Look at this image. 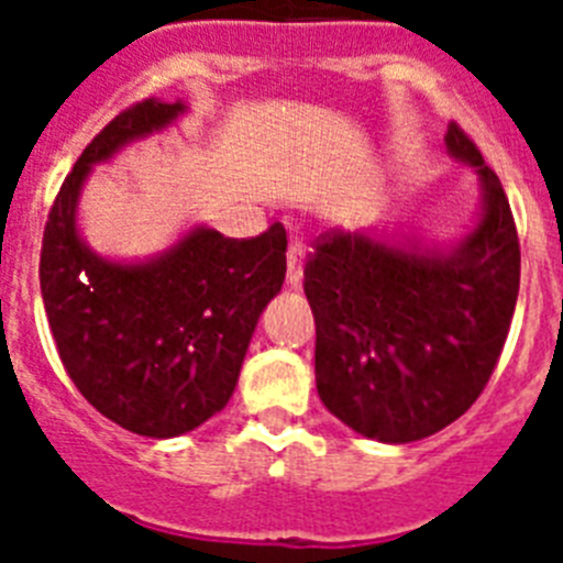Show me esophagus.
Segmentation results:
<instances>
[{
	"label": "esophagus",
	"instance_id": "34e87169",
	"mask_svg": "<svg viewBox=\"0 0 563 563\" xmlns=\"http://www.w3.org/2000/svg\"><path fill=\"white\" fill-rule=\"evenodd\" d=\"M301 282H305V245L290 242V247H287V287L301 290Z\"/></svg>",
	"mask_w": 563,
	"mask_h": 563
}]
</instances>
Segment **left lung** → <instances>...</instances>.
I'll return each instance as SVG.
<instances>
[{"mask_svg":"<svg viewBox=\"0 0 563 563\" xmlns=\"http://www.w3.org/2000/svg\"><path fill=\"white\" fill-rule=\"evenodd\" d=\"M445 148L479 183L454 242L402 228L324 233L305 267L316 386L330 415L377 442H415L465 415L505 346L521 253L499 177L456 123Z\"/></svg>","mask_w":563,"mask_h":563,"instance_id":"1","label":"left lung"}]
</instances>
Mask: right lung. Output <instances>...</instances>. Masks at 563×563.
Masks as SVG:
<instances>
[{
    "instance_id": "add662e5",
    "label": "right lung",
    "mask_w": 563,
    "mask_h": 563,
    "mask_svg": "<svg viewBox=\"0 0 563 563\" xmlns=\"http://www.w3.org/2000/svg\"><path fill=\"white\" fill-rule=\"evenodd\" d=\"M186 101L126 109L67 174L42 242V298L64 369L107 420L154 440L180 437L222 411L236 389L258 316L287 271V233L256 239L191 225L143 258L96 253L78 225L92 168L166 132Z\"/></svg>"
}]
</instances>
